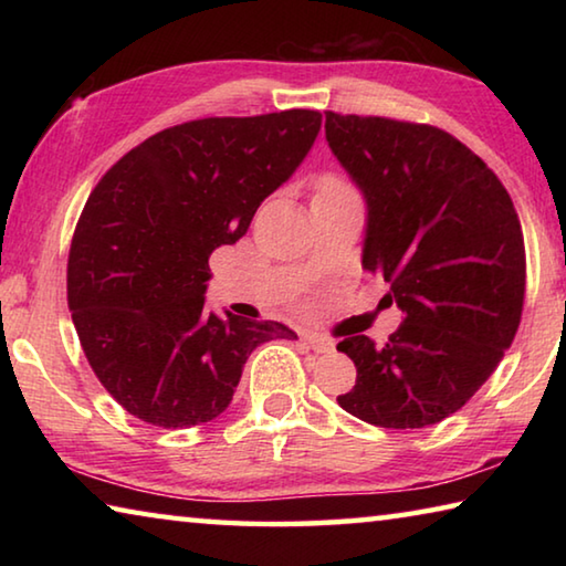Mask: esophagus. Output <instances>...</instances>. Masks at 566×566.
Here are the masks:
<instances>
[{"label": "esophagus", "instance_id": "34e87169", "mask_svg": "<svg viewBox=\"0 0 566 566\" xmlns=\"http://www.w3.org/2000/svg\"><path fill=\"white\" fill-rule=\"evenodd\" d=\"M304 342L310 344V347L317 352V354H324V352H332L334 349V342L329 337H324V334H317V332L304 334Z\"/></svg>", "mask_w": 566, "mask_h": 566}]
</instances>
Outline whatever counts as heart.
<instances>
[{
  "mask_svg": "<svg viewBox=\"0 0 566 566\" xmlns=\"http://www.w3.org/2000/svg\"><path fill=\"white\" fill-rule=\"evenodd\" d=\"M327 187H347V185H344V181H339L337 177H327V179L322 181V189H327Z\"/></svg>",
  "mask_w": 566,
  "mask_h": 566,
  "instance_id": "obj_1",
  "label": "heart"
}]
</instances>
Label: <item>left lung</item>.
Returning a JSON list of instances; mask_svg holds the SVG:
<instances>
[{
	"instance_id": "obj_1",
	"label": "left lung",
	"mask_w": 566,
	"mask_h": 566,
	"mask_svg": "<svg viewBox=\"0 0 566 566\" xmlns=\"http://www.w3.org/2000/svg\"><path fill=\"white\" fill-rule=\"evenodd\" d=\"M324 119L369 207L364 270L389 282V302L405 312L381 347L367 334L337 344L357 367L337 401L375 427L437 424L490 379L520 329V217L500 177L444 129L339 112Z\"/></svg>"
}]
</instances>
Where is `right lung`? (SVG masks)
<instances>
[{
	"mask_svg": "<svg viewBox=\"0 0 566 566\" xmlns=\"http://www.w3.org/2000/svg\"><path fill=\"white\" fill-rule=\"evenodd\" d=\"M317 109L191 119L129 149L84 205L66 304L102 387L132 417L187 429L222 415L272 319L205 306L209 254L234 244L319 134Z\"/></svg>",
	"mask_w": 566,
	"mask_h": 566,
	"instance_id": "1",
	"label": "right lung"
}]
</instances>
